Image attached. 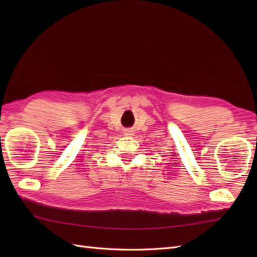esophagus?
<instances>
[{
	"label": "esophagus",
	"mask_w": 257,
	"mask_h": 257,
	"mask_svg": "<svg viewBox=\"0 0 257 257\" xmlns=\"http://www.w3.org/2000/svg\"><path fill=\"white\" fill-rule=\"evenodd\" d=\"M124 135H125V136H134V130H132V129H127V130H125Z\"/></svg>",
	"instance_id": "34e87169"
}]
</instances>
